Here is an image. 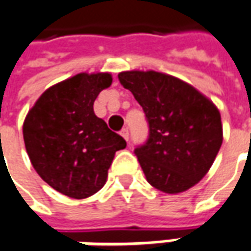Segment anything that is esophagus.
<instances>
[{
  "instance_id": "34e87169",
  "label": "esophagus",
  "mask_w": 251,
  "mask_h": 251,
  "mask_svg": "<svg viewBox=\"0 0 251 251\" xmlns=\"http://www.w3.org/2000/svg\"><path fill=\"white\" fill-rule=\"evenodd\" d=\"M121 134H122V137H124V139H125L126 142H129V130H127V129H122V130H121Z\"/></svg>"
}]
</instances>
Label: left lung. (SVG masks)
I'll list each match as a JSON object with an SVG mask.
<instances>
[{"label": "left lung", "instance_id": "obj_1", "mask_svg": "<svg viewBox=\"0 0 251 251\" xmlns=\"http://www.w3.org/2000/svg\"><path fill=\"white\" fill-rule=\"evenodd\" d=\"M149 124V137L134 149L147 182L164 193H180L200 182L222 144L220 111L190 84L160 72L118 75Z\"/></svg>", "mask_w": 251, "mask_h": 251}]
</instances>
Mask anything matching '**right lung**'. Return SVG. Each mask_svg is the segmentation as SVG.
I'll list each match as a JSON object with an SVG mask.
<instances>
[{"label": "right lung", "instance_id": "add662e5", "mask_svg": "<svg viewBox=\"0 0 251 251\" xmlns=\"http://www.w3.org/2000/svg\"><path fill=\"white\" fill-rule=\"evenodd\" d=\"M112 83L109 74H79L44 91L23 124L33 168L56 192L86 199L108 176L125 139L96 117L94 101Z\"/></svg>", "mask_w": 251, "mask_h": 251}]
</instances>
